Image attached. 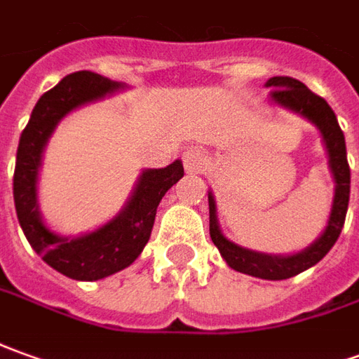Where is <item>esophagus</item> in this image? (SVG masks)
<instances>
[{
  "label": "esophagus",
  "mask_w": 359,
  "mask_h": 359,
  "mask_svg": "<svg viewBox=\"0 0 359 359\" xmlns=\"http://www.w3.org/2000/svg\"><path fill=\"white\" fill-rule=\"evenodd\" d=\"M184 165L189 174H201L207 168V156L201 148H187L184 152Z\"/></svg>",
  "instance_id": "34e87169"
}]
</instances>
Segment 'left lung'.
I'll return each mask as SVG.
<instances>
[{
  "label": "left lung",
  "instance_id": "obj_1",
  "mask_svg": "<svg viewBox=\"0 0 359 359\" xmlns=\"http://www.w3.org/2000/svg\"><path fill=\"white\" fill-rule=\"evenodd\" d=\"M266 88H271L269 103L307 118L320 133L326 156H328V170L334 180V197H332V207H330L325 231L320 232L318 238L311 242L307 248L295 254L281 256V254H266V252L244 248L222 234L219 215H217V201L209 189L207 194L209 195V232H211L212 244L221 252L222 259L234 271H241L252 278L279 281V279H289L305 269L313 268L325 258L334 246V242L338 241L344 226L348 201H350V165H348V156H346L344 133L338 125L334 111L323 97L313 93L305 83L287 76L269 78L266 81Z\"/></svg>",
  "mask_w": 359,
  "mask_h": 359
}]
</instances>
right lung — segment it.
<instances>
[{"mask_svg":"<svg viewBox=\"0 0 359 359\" xmlns=\"http://www.w3.org/2000/svg\"><path fill=\"white\" fill-rule=\"evenodd\" d=\"M125 88V83L93 72L70 74L41 95L19 138L13 175L19 224L33 250L50 268L78 281H97L128 268L147 246L162 197L184 177L182 160L158 170H142L123 209L95 231L62 236L44 222L39 203V174L52 133L72 111L111 97Z\"/></svg>","mask_w":359,"mask_h":359,"instance_id":"add662e5","label":"right lung"}]
</instances>
